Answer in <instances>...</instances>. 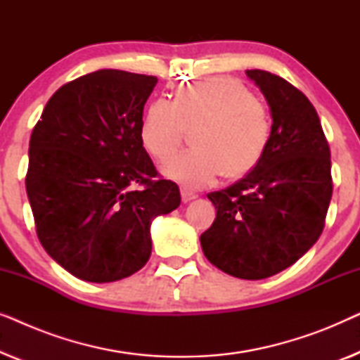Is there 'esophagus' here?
<instances>
[{
    "instance_id": "34e87169",
    "label": "esophagus",
    "mask_w": 360,
    "mask_h": 360,
    "mask_svg": "<svg viewBox=\"0 0 360 360\" xmlns=\"http://www.w3.org/2000/svg\"><path fill=\"white\" fill-rule=\"evenodd\" d=\"M180 195H181V201H184V203H188V201H191V200H195L196 195L195 191H191V190H188V188H181L180 190Z\"/></svg>"
}]
</instances>
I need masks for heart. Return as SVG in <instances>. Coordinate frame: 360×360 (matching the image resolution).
<instances>
[{"label":"heart","mask_w":360,"mask_h":360,"mask_svg":"<svg viewBox=\"0 0 360 360\" xmlns=\"http://www.w3.org/2000/svg\"><path fill=\"white\" fill-rule=\"evenodd\" d=\"M188 132L193 149L169 162L164 172L200 188L219 174L239 179L254 170L269 147L272 117L243 82L205 78L180 86L174 101H152L141 122L142 146L159 162L170 160Z\"/></svg>","instance_id":"b5f03b06"}]
</instances>
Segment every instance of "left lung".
Returning <instances> with one entry per match:
<instances>
[{
    "mask_svg": "<svg viewBox=\"0 0 360 360\" xmlns=\"http://www.w3.org/2000/svg\"><path fill=\"white\" fill-rule=\"evenodd\" d=\"M245 73L269 103L272 134L254 170L208 193L216 218L200 243L214 267L260 280L293 265L321 236L333 195L331 152L298 88L265 70Z\"/></svg>",
    "mask_w": 360,
    "mask_h": 360,
    "instance_id": "1",
    "label": "left lung"
}]
</instances>
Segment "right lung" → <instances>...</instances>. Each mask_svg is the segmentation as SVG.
I'll return each instance as SVG.
<instances>
[{
	"instance_id": "right-lung-1",
	"label": "right lung",
	"mask_w": 360,
	"mask_h": 360,
	"mask_svg": "<svg viewBox=\"0 0 360 360\" xmlns=\"http://www.w3.org/2000/svg\"><path fill=\"white\" fill-rule=\"evenodd\" d=\"M155 83L122 70L88 73L58 88L34 126L26 191L37 238L85 282H116L144 267L152 219L180 205L179 186L159 179L141 141Z\"/></svg>"
}]
</instances>
